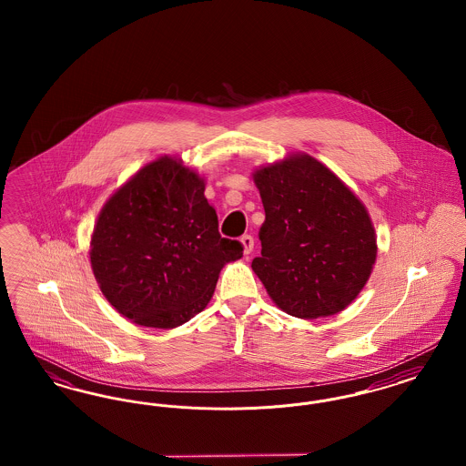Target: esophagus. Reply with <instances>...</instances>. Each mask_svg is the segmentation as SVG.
I'll return each instance as SVG.
<instances>
[{"mask_svg": "<svg viewBox=\"0 0 466 466\" xmlns=\"http://www.w3.org/2000/svg\"><path fill=\"white\" fill-rule=\"evenodd\" d=\"M239 241L243 244L244 255H249L253 251V238L249 234H244Z\"/></svg>", "mask_w": 466, "mask_h": 466, "instance_id": "esophagus-1", "label": "esophagus"}]
</instances>
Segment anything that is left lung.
Wrapping results in <instances>:
<instances>
[{"label":"left lung","instance_id":"8db88e82","mask_svg":"<svg viewBox=\"0 0 466 466\" xmlns=\"http://www.w3.org/2000/svg\"><path fill=\"white\" fill-rule=\"evenodd\" d=\"M266 220L251 268L281 310L316 319L346 309L376 264L370 215L355 192L309 154L253 171Z\"/></svg>","mask_w":466,"mask_h":466}]
</instances>
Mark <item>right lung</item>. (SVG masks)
<instances>
[{
  "mask_svg": "<svg viewBox=\"0 0 466 466\" xmlns=\"http://www.w3.org/2000/svg\"><path fill=\"white\" fill-rule=\"evenodd\" d=\"M204 177L158 157L111 194L90 236V267L115 309L136 325L177 329L208 306L225 264L243 257L218 232Z\"/></svg>",
  "mask_w": 466,
  "mask_h": 466,
  "instance_id": "1",
  "label": "right lung"
}]
</instances>
